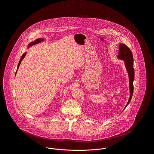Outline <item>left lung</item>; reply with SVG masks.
<instances>
[{
  "instance_id": "left-lung-1",
  "label": "left lung",
  "mask_w": 154,
  "mask_h": 154,
  "mask_svg": "<svg viewBox=\"0 0 154 154\" xmlns=\"http://www.w3.org/2000/svg\"><path fill=\"white\" fill-rule=\"evenodd\" d=\"M117 57L118 59L120 60H123L124 61V65L128 73V78H129L130 98L128 99V101L127 103V104L125 105L124 109H123L124 110L130 102L133 96V81L134 79L133 56L131 51L129 48H128L124 44H120L119 48V55H117Z\"/></svg>"
}]
</instances>
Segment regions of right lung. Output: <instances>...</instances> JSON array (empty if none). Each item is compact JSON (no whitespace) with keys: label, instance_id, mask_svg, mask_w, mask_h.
Listing matches in <instances>:
<instances>
[{"label":"right lung","instance_id":"add662e5","mask_svg":"<svg viewBox=\"0 0 154 154\" xmlns=\"http://www.w3.org/2000/svg\"><path fill=\"white\" fill-rule=\"evenodd\" d=\"M44 40H45V39H44V38H37V39H36L35 40H34V41L30 42L27 45V49H29V48H30L31 47H32V45H35V44H37L41 43L42 42H44ZM26 54H27V52H25L23 54V55L21 56V57L20 58V60L19 63V64H18V65H17V71H16V72L15 76H16V73L17 72V70H18V69H19V66H20V65L21 61L24 59V58L25 57V56L26 55Z\"/></svg>","mask_w":154,"mask_h":154}]
</instances>
